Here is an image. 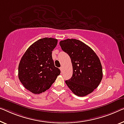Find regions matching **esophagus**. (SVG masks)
<instances>
[{
    "mask_svg": "<svg viewBox=\"0 0 124 124\" xmlns=\"http://www.w3.org/2000/svg\"><path fill=\"white\" fill-rule=\"evenodd\" d=\"M60 70H61V71H63V67H62V66H61L60 68Z\"/></svg>",
    "mask_w": 124,
    "mask_h": 124,
    "instance_id": "esophagus-1",
    "label": "esophagus"
}]
</instances>
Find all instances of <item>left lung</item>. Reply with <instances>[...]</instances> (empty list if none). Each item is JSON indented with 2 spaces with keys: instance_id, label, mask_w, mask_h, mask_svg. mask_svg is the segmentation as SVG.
Listing matches in <instances>:
<instances>
[{
  "instance_id": "1",
  "label": "left lung",
  "mask_w": 124,
  "mask_h": 124,
  "mask_svg": "<svg viewBox=\"0 0 124 124\" xmlns=\"http://www.w3.org/2000/svg\"><path fill=\"white\" fill-rule=\"evenodd\" d=\"M60 45L69 55L73 68L72 76L65 81L66 85L78 96L91 93L100 84L103 76L97 54L84 42L76 39L61 40Z\"/></svg>"
}]
</instances>
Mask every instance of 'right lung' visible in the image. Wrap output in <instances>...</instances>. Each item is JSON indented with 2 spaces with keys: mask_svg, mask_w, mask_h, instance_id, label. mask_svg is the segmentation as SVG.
<instances>
[{
  "mask_svg": "<svg viewBox=\"0 0 124 124\" xmlns=\"http://www.w3.org/2000/svg\"><path fill=\"white\" fill-rule=\"evenodd\" d=\"M58 40L43 38L33 43L22 56L18 67V77L27 90L39 94L51 87L60 70L55 67L52 52Z\"/></svg>",
  "mask_w": 124,
  "mask_h": 124,
  "instance_id": "right-lung-1",
  "label": "right lung"
}]
</instances>
